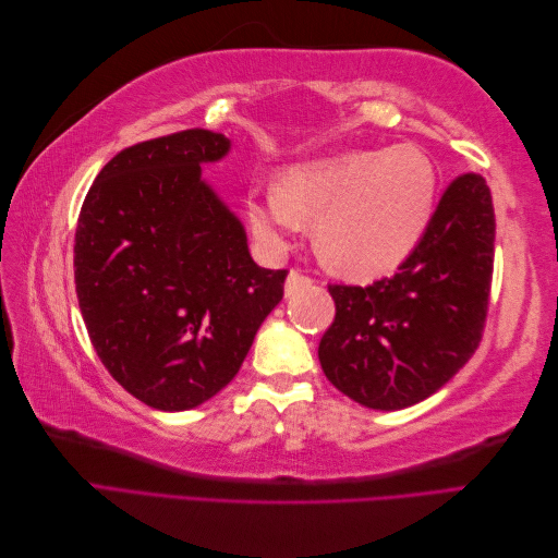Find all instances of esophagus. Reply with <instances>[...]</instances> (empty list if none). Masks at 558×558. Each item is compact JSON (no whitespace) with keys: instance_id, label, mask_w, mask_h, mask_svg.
Instances as JSON below:
<instances>
[{"instance_id":"1","label":"esophagus","mask_w":558,"mask_h":558,"mask_svg":"<svg viewBox=\"0 0 558 558\" xmlns=\"http://www.w3.org/2000/svg\"><path fill=\"white\" fill-rule=\"evenodd\" d=\"M312 283H314L312 277L302 275L300 269H291L289 279H286V298H293V295H298V293H302V291H307Z\"/></svg>"}]
</instances>
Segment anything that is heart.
I'll list each match as a JSON object with an SVG mask.
<instances>
[{"label":"heart","instance_id":"obj_1","mask_svg":"<svg viewBox=\"0 0 558 558\" xmlns=\"http://www.w3.org/2000/svg\"><path fill=\"white\" fill-rule=\"evenodd\" d=\"M437 174L416 146L349 150L293 165L279 185L248 195L256 238L283 246L314 221L320 260L351 279L391 272L424 240L435 211Z\"/></svg>","mask_w":558,"mask_h":558}]
</instances>
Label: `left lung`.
<instances>
[{
	"label": "left lung",
	"instance_id": "8db88e82",
	"mask_svg": "<svg viewBox=\"0 0 558 558\" xmlns=\"http://www.w3.org/2000/svg\"><path fill=\"white\" fill-rule=\"evenodd\" d=\"M494 242L492 191L482 174H459L393 277L328 286L335 320L318 361L330 384L373 410L410 408L442 388L482 342Z\"/></svg>",
	"mask_w": 558,
	"mask_h": 558
}]
</instances>
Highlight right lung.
<instances>
[{"label":"right lung","mask_w":558,"mask_h":558,"mask_svg":"<svg viewBox=\"0 0 558 558\" xmlns=\"http://www.w3.org/2000/svg\"><path fill=\"white\" fill-rule=\"evenodd\" d=\"M221 132L191 128L116 154L83 199L74 279L88 337L128 393L193 410L240 373L289 269L253 263L246 232L202 162L228 154Z\"/></svg>","instance_id":"obj_1"}]
</instances>
